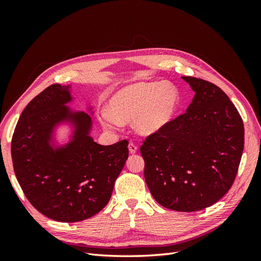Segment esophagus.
I'll use <instances>...</instances> for the list:
<instances>
[{
    "label": "esophagus",
    "instance_id": "obj_1",
    "mask_svg": "<svg viewBox=\"0 0 261 261\" xmlns=\"http://www.w3.org/2000/svg\"><path fill=\"white\" fill-rule=\"evenodd\" d=\"M128 150H129V152H130L132 154H134V153H136V152H137L138 147H137L135 144L130 143V144L128 145Z\"/></svg>",
    "mask_w": 261,
    "mask_h": 261
}]
</instances>
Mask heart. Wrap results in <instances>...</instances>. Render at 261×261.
Listing matches in <instances>:
<instances>
[{"label":"heart","mask_w":261,"mask_h":261,"mask_svg":"<svg viewBox=\"0 0 261 261\" xmlns=\"http://www.w3.org/2000/svg\"><path fill=\"white\" fill-rule=\"evenodd\" d=\"M179 105V92L169 83H137L117 91L110 101V109L100 113V122L114 130L121 122L133 120V127L140 135H152L167 126Z\"/></svg>","instance_id":"1"}]
</instances>
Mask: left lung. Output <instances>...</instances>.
I'll return each instance as SVG.
<instances>
[{
    "label": "left lung",
    "instance_id": "left-lung-1",
    "mask_svg": "<svg viewBox=\"0 0 261 261\" xmlns=\"http://www.w3.org/2000/svg\"><path fill=\"white\" fill-rule=\"evenodd\" d=\"M195 91L184 114L143 140L145 179L161 206L181 212L212 206L230 191L244 150L243 120L224 91L183 76Z\"/></svg>",
    "mask_w": 261,
    "mask_h": 261
}]
</instances>
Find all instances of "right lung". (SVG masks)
I'll return each mask as SVG.
<instances>
[{
  "label": "right lung",
  "instance_id": "add662e5",
  "mask_svg": "<svg viewBox=\"0 0 261 261\" xmlns=\"http://www.w3.org/2000/svg\"><path fill=\"white\" fill-rule=\"evenodd\" d=\"M68 86L54 84L31 100L12 137L15 175L33 206L60 222H78L103 209L128 158V141L101 146L88 136L91 118L70 113ZM66 117L76 123L74 140L54 152L47 140L54 125Z\"/></svg>",
  "mask_w": 261,
  "mask_h": 261
}]
</instances>
